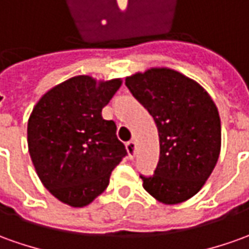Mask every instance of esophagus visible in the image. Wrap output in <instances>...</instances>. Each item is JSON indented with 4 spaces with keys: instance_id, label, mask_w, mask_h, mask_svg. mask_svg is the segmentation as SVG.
Segmentation results:
<instances>
[{
    "instance_id": "obj_1",
    "label": "esophagus",
    "mask_w": 249,
    "mask_h": 249,
    "mask_svg": "<svg viewBox=\"0 0 249 249\" xmlns=\"http://www.w3.org/2000/svg\"><path fill=\"white\" fill-rule=\"evenodd\" d=\"M126 151H128L129 158L133 160L135 158V154H136V142L135 140H131V142L126 143Z\"/></svg>"
}]
</instances>
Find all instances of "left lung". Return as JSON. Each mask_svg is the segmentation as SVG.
Instances as JSON below:
<instances>
[{
	"mask_svg": "<svg viewBox=\"0 0 249 249\" xmlns=\"http://www.w3.org/2000/svg\"><path fill=\"white\" fill-rule=\"evenodd\" d=\"M125 84L155 120L160 162L143 188L163 204L196 195L217 165L221 120L209 92L170 68H151L128 76Z\"/></svg>",
	"mask_w": 249,
	"mask_h": 249,
	"instance_id": "8db88e82",
	"label": "left lung"
}]
</instances>
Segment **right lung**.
Listing matches in <instances>:
<instances>
[{
	"instance_id": "add662e5",
	"label": "right lung",
	"mask_w": 249,
	"mask_h": 249,
	"mask_svg": "<svg viewBox=\"0 0 249 249\" xmlns=\"http://www.w3.org/2000/svg\"><path fill=\"white\" fill-rule=\"evenodd\" d=\"M121 83L71 77L49 89L28 118L27 142L36 174L54 197L71 207H84L101 195L126 155L116 123L102 117Z\"/></svg>"
}]
</instances>
